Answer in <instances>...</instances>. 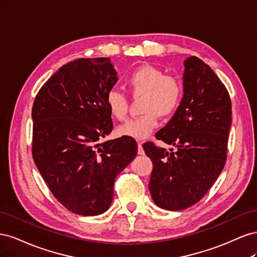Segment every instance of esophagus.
I'll list each match as a JSON object with an SVG mask.
<instances>
[{"label": "esophagus", "mask_w": 257, "mask_h": 257, "mask_svg": "<svg viewBox=\"0 0 257 257\" xmlns=\"http://www.w3.org/2000/svg\"><path fill=\"white\" fill-rule=\"evenodd\" d=\"M138 150H137V152H138V154L139 155H144L145 154V150H144V148H143V144L142 143H138Z\"/></svg>", "instance_id": "esophagus-1"}]
</instances>
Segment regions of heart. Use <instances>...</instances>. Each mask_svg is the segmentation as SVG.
<instances>
[{
  "mask_svg": "<svg viewBox=\"0 0 257 257\" xmlns=\"http://www.w3.org/2000/svg\"><path fill=\"white\" fill-rule=\"evenodd\" d=\"M125 87L133 97H143L144 115L119 126L118 134L138 141L147 138L159 125V116L168 118L174 114L183 96L180 79L173 75H165L162 69L153 65H143L134 69L126 77ZM106 105L112 118L118 121L126 119L128 100L122 92L115 89L108 92Z\"/></svg>",
  "mask_w": 257,
  "mask_h": 257,
  "instance_id": "b5f03b06",
  "label": "heart"
}]
</instances>
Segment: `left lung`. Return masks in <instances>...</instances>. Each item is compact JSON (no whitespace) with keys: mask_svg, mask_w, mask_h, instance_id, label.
I'll list each match as a JSON object with an SVG mask.
<instances>
[{"mask_svg":"<svg viewBox=\"0 0 257 257\" xmlns=\"http://www.w3.org/2000/svg\"><path fill=\"white\" fill-rule=\"evenodd\" d=\"M231 124L228 91L211 67L197 57L184 61L183 97L166 126L155 137L177 149L146 143L153 163L149 190L155 205L172 211L205 196L226 162Z\"/></svg>","mask_w":257,"mask_h":257,"instance_id":"left-lung-1","label":"left lung"}]
</instances>
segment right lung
<instances>
[{
	"label": "right lung",
	"mask_w": 257,
	"mask_h": 257,
	"mask_svg": "<svg viewBox=\"0 0 257 257\" xmlns=\"http://www.w3.org/2000/svg\"><path fill=\"white\" fill-rule=\"evenodd\" d=\"M116 80L109 58L77 59L59 68L34 100L35 165L53 196L76 214L105 212L115 177L137 155L134 138L99 143L113 127L106 94Z\"/></svg>",
	"instance_id": "right-lung-1"
}]
</instances>
